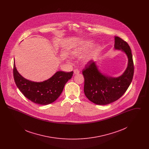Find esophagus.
I'll list each match as a JSON object with an SVG mask.
<instances>
[{
	"instance_id": "1",
	"label": "esophagus",
	"mask_w": 149,
	"mask_h": 149,
	"mask_svg": "<svg viewBox=\"0 0 149 149\" xmlns=\"http://www.w3.org/2000/svg\"><path fill=\"white\" fill-rule=\"evenodd\" d=\"M79 72H80V71L78 69H74V73L75 74H79Z\"/></svg>"
}]
</instances>
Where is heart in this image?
I'll use <instances>...</instances> for the list:
<instances>
[{"label": "heart", "instance_id": "b5f03b06", "mask_svg": "<svg viewBox=\"0 0 149 149\" xmlns=\"http://www.w3.org/2000/svg\"><path fill=\"white\" fill-rule=\"evenodd\" d=\"M89 46H91V45H90V44H88V45H85V46H84V47H83L78 48L77 50L74 52V54H75V55H79V54H81L83 51H84V50H85L86 48L89 47ZM88 58H89V57L85 56L83 58V60H84V61H86L88 60Z\"/></svg>", "mask_w": 149, "mask_h": 149}]
</instances>
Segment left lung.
I'll list each match as a JSON object with an SVG mask.
<instances>
[{"label":"left lung","instance_id":"left-lung-1","mask_svg":"<svg viewBox=\"0 0 149 149\" xmlns=\"http://www.w3.org/2000/svg\"><path fill=\"white\" fill-rule=\"evenodd\" d=\"M114 48L123 51L128 59L127 68L121 76L114 78L103 75L93 61H89L82 71L85 96L97 104L106 105L120 98L127 90L133 79L134 64L130 46L121 38L116 36Z\"/></svg>","mask_w":149,"mask_h":149}]
</instances>
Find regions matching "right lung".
<instances>
[{"label": "right lung", "instance_id": "add662e5", "mask_svg": "<svg viewBox=\"0 0 149 149\" xmlns=\"http://www.w3.org/2000/svg\"><path fill=\"white\" fill-rule=\"evenodd\" d=\"M72 75L73 71H57L47 80L34 82L23 78L17 70L14 63L13 65L14 81L18 88L27 99L41 105L49 104L55 101Z\"/></svg>", "mask_w": 149, "mask_h": 149}]
</instances>
